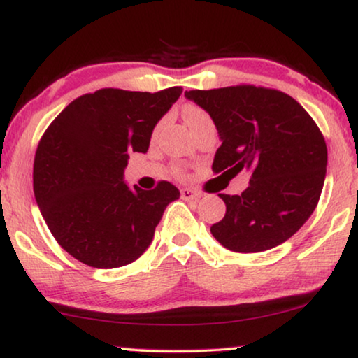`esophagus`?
<instances>
[{"label":"esophagus","mask_w":358,"mask_h":358,"mask_svg":"<svg viewBox=\"0 0 358 358\" xmlns=\"http://www.w3.org/2000/svg\"><path fill=\"white\" fill-rule=\"evenodd\" d=\"M180 197H182V200H199L200 195L194 192L192 189H180Z\"/></svg>","instance_id":"obj_1"}]
</instances>
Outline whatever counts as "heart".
Returning <instances> with one entry per match:
<instances>
[{
    "instance_id": "1",
    "label": "heart",
    "mask_w": 358,
    "mask_h": 358,
    "mask_svg": "<svg viewBox=\"0 0 358 358\" xmlns=\"http://www.w3.org/2000/svg\"><path fill=\"white\" fill-rule=\"evenodd\" d=\"M182 117H184V120H185V124H187V127L195 124V122L208 119L207 112L202 110L197 106H192V104H189V106L184 107V109H182Z\"/></svg>"
}]
</instances>
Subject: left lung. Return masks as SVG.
<instances>
[{
    "label": "left lung",
    "mask_w": 358,
    "mask_h": 358,
    "mask_svg": "<svg viewBox=\"0 0 358 358\" xmlns=\"http://www.w3.org/2000/svg\"><path fill=\"white\" fill-rule=\"evenodd\" d=\"M212 117L220 148L215 173L251 174L210 231L229 251L262 252L290 239L315 212L326 178L327 148L310 114L285 92L256 86L185 91Z\"/></svg>",
    "instance_id": "8db88e82"
}]
</instances>
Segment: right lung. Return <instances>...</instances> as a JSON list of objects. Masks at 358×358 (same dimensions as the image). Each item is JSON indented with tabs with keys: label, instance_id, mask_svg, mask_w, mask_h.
Wrapping results in <instances>:
<instances>
[{
	"label": "right lung",
	"instance_id": "obj_1",
	"mask_svg": "<svg viewBox=\"0 0 358 358\" xmlns=\"http://www.w3.org/2000/svg\"><path fill=\"white\" fill-rule=\"evenodd\" d=\"M182 87L159 92L99 90L68 104L34 159V195L48 229L68 254L94 268L134 262L153 241L173 184L129 187L130 153H146L151 134Z\"/></svg>",
	"mask_w": 358,
	"mask_h": 358
}]
</instances>
